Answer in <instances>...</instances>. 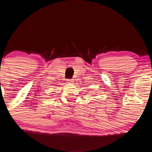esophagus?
Returning <instances> with one entry per match:
<instances>
[{"instance_id":"obj_1","label":"esophagus","mask_w":152,"mask_h":152,"mask_svg":"<svg viewBox=\"0 0 152 152\" xmlns=\"http://www.w3.org/2000/svg\"><path fill=\"white\" fill-rule=\"evenodd\" d=\"M67 81H68V82L69 84H72L73 82H74V80L73 79H68Z\"/></svg>"}]
</instances>
